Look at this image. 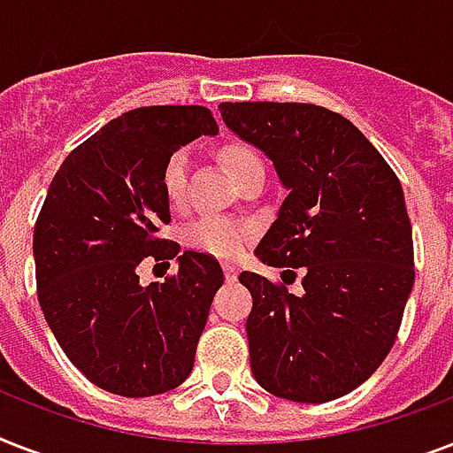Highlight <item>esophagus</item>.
I'll list each match as a JSON object with an SVG mask.
<instances>
[{
    "instance_id": "esophagus-1",
    "label": "esophagus",
    "mask_w": 453,
    "mask_h": 453,
    "mask_svg": "<svg viewBox=\"0 0 453 453\" xmlns=\"http://www.w3.org/2000/svg\"><path fill=\"white\" fill-rule=\"evenodd\" d=\"M223 275H226V282H237L240 270L234 268V265H230V263H226V265H223Z\"/></svg>"
}]
</instances>
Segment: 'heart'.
<instances>
[{
  "instance_id": "obj_1",
  "label": "heart",
  "mask_w": 453,
  "mask_h": 453,
  "mask_svg": "<svg viewBox=\"0 0 453 453\" xmlns=\"http://www.w3.org/2000/svg\"><path fill=\"white\" fill-rule=\"evenodd\" d=\"M223 162H226L227 171L233 173L234 180L244 176L247 171L256 169V166H263L261 157L256 155L251 148H247V145H233V148H227L223 152ZM185 180H188V152L180 150L169 157V162L164 164L162 173L164 192H166L171 204H178L183 199ZM249 234H251V227L244 226V223L204 216V219L195 220L188 227L185 237H188V244L199 249V251L219 256V258H234L237 254H242V249L247 247Z\"/></svg>"
}]
</instances>
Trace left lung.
<instances>
[{
  "label": "left lung",
  "mask_w": 453,
  "mask_h": 453,
  "mask_svg": "<svg viewBox=\"0 0 453 453\" xmlns=\"http://www.w3.org/2000/svg\"><path fill=\"white\" fill-rule=\"evenodd\" d=\"M219 110L234 136L268 157L287 190L256 247L258 261L303 273L298 296L256 273L240 275L254 296L247 319L254 379L282 400L343 397L386 359L414 287L400 180L338 112L310 103Z\"/></svg>",
  "instance_id": "left-lung-1"
}]
</instances>
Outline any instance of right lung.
Wrapping results in <instances>:
<instances>
[{
  "label": "right lung",
  "instance_id": "obj_1",
  "mask_svg": "<svg viewBox=\"0 0 453 453\" xmlns=\"http://www.w3.org/2000/svg\"><path fill=\"white\" fill-rule=\"evenodd\" d=\"M219 127L202 105L124 112L74 148L46 192L32 240L49 329L94 386L124 397L169 393L195 365L219 261L157 240L169 226V157ZM176 257L179 273L143 288L137 265Z\"/></svg>",
  "mask_w": 453,
  "mask_h": 453
}]
</instances>
